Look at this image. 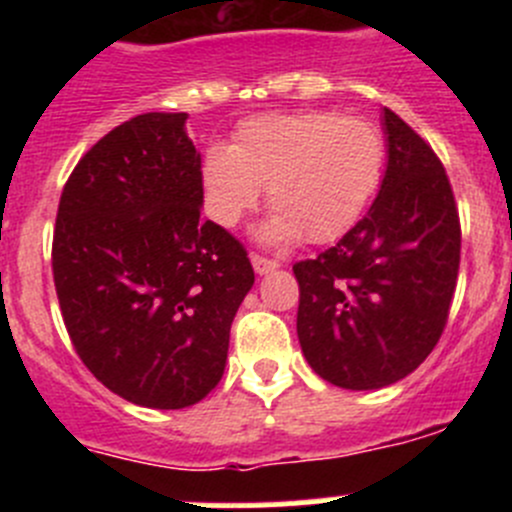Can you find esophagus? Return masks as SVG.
<instances>
[{"instance_id":"1","label":"esophagus","mask_w":512,"mask_h":512,"mask_svg":"<svg viewBox=\"0 0 512 512\" xmlns=\"http://www.w3.org/2000/svg\"><path fill=\"white\" fill-rule=\"evenodd\" d=\"M252 267H255L257 275H267V272L277 270V267H280V262L267 260V257H262V255H252Z\"/></svg>"}]
</instances>
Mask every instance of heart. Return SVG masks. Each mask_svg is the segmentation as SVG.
Wrapping results in <instances>:
<instances>
[{
	"label": "heart",
	"instance_id": "1",
	"mask_svg": "<svg viewBox=\"0 0 512 512\" xmlns=\"http://www.w3.org/2000/svg\"><path fill=\"white\" fill-rule=\"evenodd\" d=\"M386 141L374 123L334 111L262 113L242 121L230 146L205 151V210L220 227H235L267 188L272 218L265 237L304 235L334 242L359 223L379 190Z\"/></svg>",
	"mask_w": 512,
	"mask_h": 512
}]
</instances>
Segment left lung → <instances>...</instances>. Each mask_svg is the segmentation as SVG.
Wrapping results in <instances>:
<instances>
[{"label": "left lung", "instance_id": "8db88e82", "mask_svg": "<svg viewBox=\"0 0 512 512\" xmlns=\"http://www.w3.org/2000/svg\"><path fill=\"white\" fill-rule=\"evenodd\" d=\"M386 173L369 213L314 260L299 282L304 359L342 389H384L433 352L461 265V220L433 148L384 108Z\"/></svg>", "mask_w": 512, "mask_h": 512}]
</instances>
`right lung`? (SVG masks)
I'll list each match as a JSON object with an SVG mask.
<instances>
[{
    "mask_svg": "<svg viewBox=\"0 0 512 512\" xmlns=\"http://www.w3.org/2000/svg\"><path fill=\"white\" fill-rule=\"evenodd\" d=\"M185 118L143 113L106 133L66 180L51 245L76 354L148 409H185L218 386L255 282L240 240L200 218V153Z\"/></svg>",
    "mask_w": 512,
    "mask_h": 512,
    "instance_id": "1",
    "label": "right lung"
}]
</instances>
